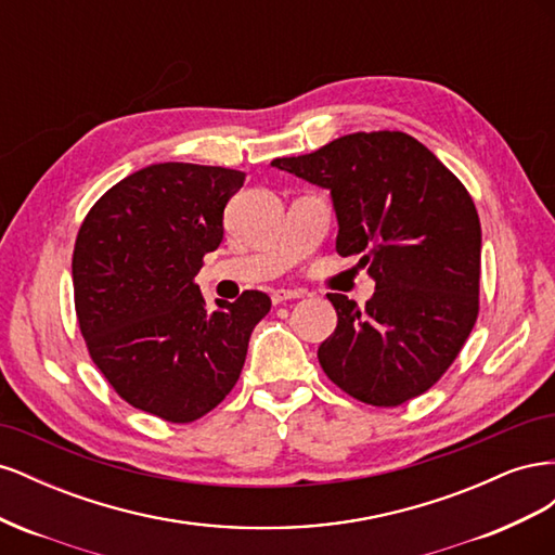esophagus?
Returning a JSON list of instances; mask_svg holds the SVG:
<instances>
[{
  "instance_id": "obj_1",
  "label": "esophagus",
  "mask_w": 555,
  "mask_h": 555,
  "mask_svg": "<svg viewBox=\"0 0 555 555\" xmlns=\"http://www.w3.org/2000/svg\"><path fill=\"white\" fill-rule=\"evenodd\" d=\"M300 296H304V292H298V289H275V292L271 294L275 306L287 304V300H296V298H300Z\"/></svg>"
}]
</instances>
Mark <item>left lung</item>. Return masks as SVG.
<instances>
[{"label":"left lung","instance_id":"1","mask_svg":"<svg viewBox=\"0 0 555 555\" xmlns=\"http://www.w3.org/2000/svg\"><path fill=\"white\" fill-rule=\"evenodd\" d=\"M271 164L331 190L335 249L375 280L365 308L328 294L338 326L317 351L326 377L375 408L426 393L479 314L481 224L465 184L424 143L389 129Z\"/></svg>","mask_w":555,"mask_h":555}]
</instances>
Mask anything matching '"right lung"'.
Here are the masks:
<instances>
[{
  "label": "right lung",
  "mask_w": 555,
  "mask_h": 555,
  "mask_svg": "<svg viewBox=\"0 0 555 555\" xmlns=\"http://www.w3.org/2000/svg\"><path fill=\"white\" fill-rule=\"evenodd\" d=\"M245 182L222 166L166 162L127 176L82 220L74 304L90 359L131 408L190 424L236 386L263 292L208 308L194 282Z\"/></svg>",
  "instance_id": "1"
}]
</instances>
